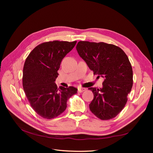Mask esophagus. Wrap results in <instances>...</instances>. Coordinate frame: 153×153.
<instances>
[{
	"instance_id": "1",
	"label": "esophagus",
	"mask_w": 153,
	"mask_h": 153,
	"mask_svg": "<svg viewBox=\"0 0 153 153\" xmlns=\"http://www.w3.org/2000/svg\"><path fill=\"white\" fill-rule=\"evenodd\" d=\"M86 90L85 88H84V87H78V92H84Z\"/></svg>"
}]
</instances>
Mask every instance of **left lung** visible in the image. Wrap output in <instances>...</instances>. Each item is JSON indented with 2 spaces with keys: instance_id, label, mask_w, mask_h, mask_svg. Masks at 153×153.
<instances>
[{
  "instance_id": "left-lung-1",
  "label": "left lung",
  "mask_w": 153,
  "mask_h": 153,
  "mask_svg": "<svg viewBox=\"0 0 153 153\" xmlns=\"http://www.w3.org/2000/svg\"><path fill=\"white\" fill-rule=\"evenodd\" d=\"M76 48L94 74L105 78L102 88H89L94 94L91 111L104 121L114 118L126 105L133 86L128 56L121 48L103 42L79 41Z\"/></svg>"
}]
</instances>
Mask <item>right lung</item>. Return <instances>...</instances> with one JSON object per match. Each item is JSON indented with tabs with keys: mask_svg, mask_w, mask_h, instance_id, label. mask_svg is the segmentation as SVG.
<instances>
[{
	"mask_svg": "<svg viewBox=\"0 0 153 153\" xmlns=\"http://www.w3.org/2000/svg\"><path fill=\"white\" fill-rule=\"evenodd\" d=\"M76 41H53L36 47L27 57L23 69V88L31 107L43 118L51 119L61 115L67 101L77 89L57 87L55 81L62 59Z\"/></svg>",
	"mask_w": 153,
	"mask_h": 153,
	"instance_id": "1",
	"label": "right lung"
}]
</instances>
